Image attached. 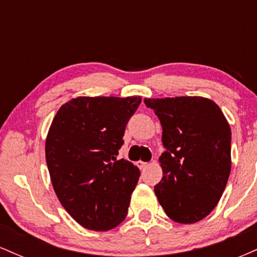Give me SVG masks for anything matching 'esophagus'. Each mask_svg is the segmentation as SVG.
<instances>
[{
	"label": "esophagus",
	"mask_w": 257,
	"mask_h": 257,
	"mask_svg": "<svg viewBox=\"0 0 257 257\" xmlns=\"http://www.w3.org/2000/svg\"><path fill=\"white\" fill-rule=\"evenodd\" d=\"M138 166L141 168V169H144V168H146L147 166H149V163L147 162H143V161H139L138 162Z\"/></svg>",
	"instance_id": "obj_1"
}]
</instances>
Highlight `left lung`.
Returning a JSON list of instances; mask_svg holds the SVG:
<instances>
[{"mask_svg":"<svg viewBox=\"0 0 257 257\" xmlns=\"http://www.w3.org/2000/svg\"><path fill=\"white\" fill-rule=\"evenodd\" d=\"M161 120L163 178L155 186L170 219L193 223L216 206L231 173V128L221 108L202 96L145 99Z\"/></svg>","mask_w":257,"mask_h":257,"instance_id":"left-lung-1","label":"left lung"}]
</instances>
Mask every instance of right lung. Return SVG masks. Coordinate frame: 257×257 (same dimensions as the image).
Listing matches in <instances>:
<instances>
[{
    "label": "right lung",
    "mask_w": 257,
    "mask_h": 257,
    "mask_svg": "<svg viewBox=\"0 0 257 257\" xmlns=\"http://www.w3.org/2000/svg\"><path fill=\"white\" fill-rule=\"evenodd\" d=\"M140 96H78L59 108L46 161L61 205L81 226L108 231L125 219L140 170L117 159Z\"/></svg>",
    "instance_id": "right-lung-1"
}]
</instances>
